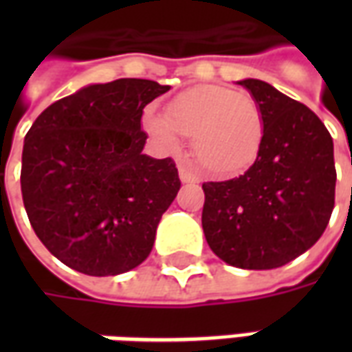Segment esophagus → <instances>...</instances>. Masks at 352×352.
<instances>
[{
	"label": "esophagus",
	"mask_w": 352,
	"mask_h": 352,
	"mask_svg": "<svg viewBox=\"0 0 352 352\" xmlns=\"http://www.w3.org/2000/svg\"><path fill=\"white\" fill-rule=\"evenodd\" d=\"M179 177H181V181L183 183H198V175L192 171V169H188L186 166H179Z\"/></svg>",
	"instance_id": "34e87169"
}]
</instances>
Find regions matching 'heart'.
<instances>
[{
    "mask_svg": "<svg viewBox=\"0 0 352 352\" xmlns=\"http://www.w3.org/2000/svg\"><path fill=\"white\" fill-rule=\"evenodd\" d=\"M145 130L168 151L179 148V133L194 139L199 166L226 177L258 160L264 116L251 96L224 87H198L169 101L166 115L146 113Z\"/></svg>",
    "mask_w": 352,
    "mask_h": 352,
    "instance_id": "1",
    "label": "heart"
}]
</instances>
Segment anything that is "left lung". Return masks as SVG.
Returning a JSON list of instances; mask_svg holds the SVG:
<instances>
[{
    "label": "left lung",
    "instance_id": "obj_1",
    "mask_svg": "<svg viewBox=\"0 0 352 352\" xmlns=\"http://www.w3.org/2000/svg\"><path fill=\"white\" fill-rule=\"evenodd\" d=\"M264 116L258 160L243 175L204 183L211 251L241 270H273L317 243L336 194L333 141L309 107L258 79L237 80Z\"/></svg>",
    "mask_w": 352,
    "mask_h": 352
}]
</instances>
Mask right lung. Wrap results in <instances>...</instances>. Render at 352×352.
<instances>
[{
  "label": "right lung",
  "instance_id": "obj_1",
  "mask_svg": "<svg viewBox=\"0 0 352 352\" xmlns=\"http://www.w3.org/2000/svg\"><path fill=\"white\" fill-rule=\"evenodd\" d=\"M146 79L88 85L35 118L22 151L32 228L60 262L105 277L138 267L181 188L171 158L143 154V109L166 94Z\"/></svg>",
  "mask_w": 352,
  "mask_h": 352
}]
</instances>
